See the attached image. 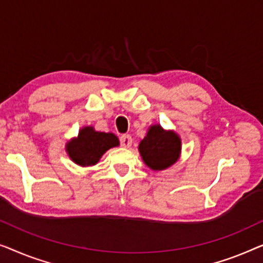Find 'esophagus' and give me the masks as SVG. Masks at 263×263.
<instances>
[{
    "mask_svg": "<svg viewBox=\"0 0 263 263\" xmlns=\"http://www.w3.org/2000/svg\"><path fill=\"white\" fill-rule=\"evenodd\" d=\"M120 144L124 147H130L132 145V137L130 135L120 136Z\"/></svg>",
    "mask_w": 263,
    "mask_h": 263,
    "instance_id": "esophagus-1",
    "label": "esophagus"
}]
</instances>
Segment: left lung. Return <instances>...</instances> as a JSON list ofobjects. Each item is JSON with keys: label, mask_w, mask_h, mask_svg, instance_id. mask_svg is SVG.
Instances as JSON below:
<instances>
[{"label": "left lung", "mask_w": 263, "mask_h": 263, "mask_svg": "<svg viewBox=\"0 0 263 263\" xmlns=\"http://www.w3.org/2000/svg\"><path fill=\"white\" fill-rule=\"evenodd\" d=\"M139 153L147 167L162 170L170 167L179 158L181 140L175 132H165L160 125L151 126L139 143Z\"/></svg>", "instance_id": "obj_1"}]
</instances>
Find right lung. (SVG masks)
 Here are the masks:
<instances>
[{
	"instance_id": "1",
	"label": "right lung",
	"mask_w": 263,
	"mask_h": 263,
	"mask_svg": "<svg viewBox=\"0 0 263 263\" xmlns=\"http://www.w3.org/2000/svg\"><path fill=\"white\" fill-rule=\"evenodd\" d=\"M119 145V140L113 133L98 132L93 127H84L79 137L66 145V151L75 163L94 165L100 157L110 147Z\"/></svg>"
}]
</instances>
